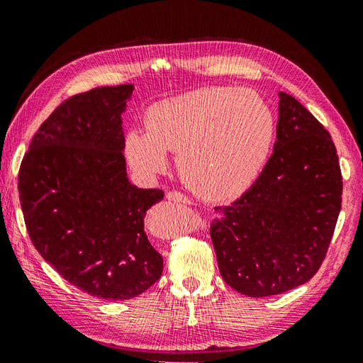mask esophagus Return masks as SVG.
<instances>
[{
	"label": "esophagus",
	"instance_id": "34e87169",
	"mask_svg": "<svg viewBox=\"0 0 363 363\" xmlns=\"http://www.w3.org/2000/svg\"><path fill=\"white\" fill-rule=\"evenodd\" d=\"M167 200L169 201H174V203H190V200L187 199L186 195L181 194V192H176V190H171V192L167 194Z\"/></svg>",
	"mask_w": 363,
	"mask_h": 363
}]
</instances>
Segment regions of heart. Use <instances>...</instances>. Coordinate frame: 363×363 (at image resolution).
Masks as SVG:
<instances>
[{
  "instance_id": "heart-1",
  "label": "heart",
  "mask_w": 363,
  "mask_h": 363,
  "mask_svg": "<svg viewBox=\"0 0 363 363\" xmlns=\"http://www.w3.org/2000/svg\"><path fill=\"white\" fill-rule=\"evenodd\" d=\"M143 128H130L123 154L138 174L152 176L177 152L186 186L208 201L238 196L252 186L272 152L276 117L249 89L206 87L150 104Z\"/></svg>"
}]
</instances>
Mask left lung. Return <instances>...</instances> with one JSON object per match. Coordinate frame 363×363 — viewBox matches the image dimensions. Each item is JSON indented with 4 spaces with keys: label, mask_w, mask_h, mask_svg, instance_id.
I'll list each match as a JSON object with an SVG mask.
<instances>
[{
    "label": "left lung",
    "mask_w": 363,
    "mask_h": 363,
    "mask_svg": "<svg viewBox=\"0 0 363 363\" xmlns=\"http://www.w3.org/2000/svg\"><path fill=\"white\" fill-rule=\"evenodd\" d=\"M278 95L273 155L241 199L216 208L220 217L211 225L223 281L247 296L278 295L311 279L341 209L332 136L294 96Z\"/></svg>",
    "instance_id": "obj_1"
}]
</instances>
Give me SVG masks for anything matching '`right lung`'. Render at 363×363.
I'll return each mask as SVG.
<instances>
[{"label":"right lung","instance_id":"1","mask_svg":"<svg viewBox=\"0 0 363 363\" xmlns=\"http://www.w3.org/2000/svg\"><path fill=\"white\" fill-rule=\"evenodd\" d=\"M135 85L71 96L30 143L18 195L31 242L69 284L103 300H130L160 279L162 255L144 232L159 189L130 182L122 114Z\"/></svg>","mask_w":363,"mask_h":363}]
</instances>
